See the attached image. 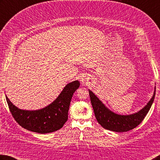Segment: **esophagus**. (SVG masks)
I'll list each match as a JSON object with an SVG mask.
<instances>
[{
  "instance_id": "esophagus-1",
  "label": "esophagus",
  "mask_w": 160,
  "mask_h": 160,
  "mask_svg": "<svg viewBox=\"0 0 160 160\" xmlns=\"http://www.w3.org/2000/svg\"><path fill=\"white\" fill-rule=\"evenodd\" d=\"M80 80L82 81V82H85V78H84V77H81V78H80Z\"/></svg>"
}]
</instances>
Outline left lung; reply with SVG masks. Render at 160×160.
I'll list each match as a JSON object with an SVG mask.
<instances>
[{"mask_svg": "<svg viewBox=\"0 0 160 160\" xmlns=\"http://www.w3.org/2000/svg\"><path fill=\"white\" fill-rule=\"evenodd\" d=\"M90 100L96 119L104 129L115 132H124L134 129L140 124L148 112L155 97V90L152 98L144 108L138 112L129 115H120L110 111L89 90Z\"/></svg>", "mask_w": 160, "mask_h": 160, "instance_id": "left-lung-1", "label": "left lung"}]
</instances>
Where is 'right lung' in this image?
<instances>
[{
	"mask_svg": "<svg viewBox=\"0 0 160 160\" xmlns=\"http://www.w3.org/2000/svg\"><path fill=\"white\" fill-rule=\"evenodd\" d=\"M79 87L78 80L68 83L56 100L38 110L19 109L5 97L12 115L20 126L31 132L48 133L61 129L67 121L72 94Z\"/></svg>",
	"mask_w": 160,
	"mask_h": 160,
	"instance_id": "obj_1",
	"label": "right lung"
}]
</instances>
